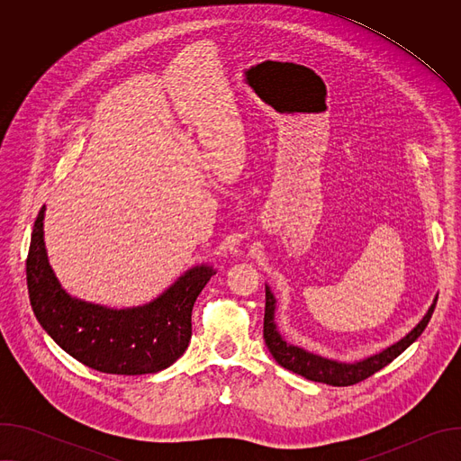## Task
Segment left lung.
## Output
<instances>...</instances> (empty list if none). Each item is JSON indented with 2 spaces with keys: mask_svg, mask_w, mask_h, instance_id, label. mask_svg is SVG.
I'll return each mask as SVG.
<instances>
[{
  "mask_svg": "<svg viewBox=\"0 0 461 461\" xmlns=\"http://www.w3.org/2000/svg\"><path fill=\"white\" fill-rule=\"evenodd\" d=\"M436 301L434 299L432 306L429 308L427 315L418 322V326L411 334H407L402 341H398L396 345L388 347L386 350L366 357L359 363H338L332 359H324L321 356L310 354L299 347H294L290 343H286L281 334L277 332V326L274 321V312H276V299L274 294L270 292V288L267 286V306H265V341L267 347L270 350V354L274 356V359L285 366L286 370H292L310 381H317V383H326V384H332V386H350L356 383L365 381L366 377L374 375L375 372H379L381 368H384L388 363H392L396 359L402 352H405L425 330V326L429 324L432 312L436 308Z\"/></svg>",
  "mask_w": 461,
  "mask_h": 461,
  "instance_id": "left-lung-1",
  "label": "left lung"
}]
</instances>
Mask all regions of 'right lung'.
Returning a JSON list of instances; mask_svg holds the SVG:
<instances>
[{"label":"right lung","instance_id":"add662e5","mask_svg":"<svg viewBox=\"0 0 461 461\" xmlns=\"http://www.w3.org/2000/svg\"><path fill=\"white\" fill-rule=\"evenodd\" d=\"M43 212L34 222L27 255L31 306L43 330L69 356L104 374H153L173 365L187 348L191 310L213 268L185 272L166 294L139 308L109 310L73 299L49 267Z\"/></svg>","mask_w":461,"mask_h":461}]
</instances>
